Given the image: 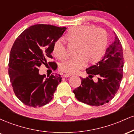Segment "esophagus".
<instances>
[{
    "mask_svg": "<svg viewBox=\"0 0 134 134\" xmlns=\"http://www.w3.org/2000/svg\"><path fill=\"white\" fill-rule=\"evenodd\" d=\"M70 76H71V75L68 74H64L63 75V77H68Z\"/></svg>",
    "mask_w": 134,
    "mask_h": 134,
    "instance_id": "obj_1",
    "label": "esophagus"
}]
</instances>
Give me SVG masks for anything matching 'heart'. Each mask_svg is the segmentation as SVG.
I'll list each match as a JSON object with an SVG mask.
<instances>
[{"label": "heart", "mask_w": 134, "mask_h": 134, "mask_svg": "<svg viewBox=\"0 0 134 134\" xmlns=\"http://www.w3.org/2000/svg\"><path fill=\"white\" fill-rule=\"evenodd\" d=\"M66 37L70 44H77L75 52L77 56L60 65V69L67 74L76 73L84 67L86 62H96L103 55L108 41L105 31L92 26L72 27L67 32ZM53 52L60 60H64L67 57V48L62 39L55 41Z\"/></svg>", "instance_id": "obj_1"}]
</instances>
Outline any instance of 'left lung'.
Returning a JSON list of instances; mask_svg holds the SVG:
<instances>
[{
    "label": "left lung",
    "mask_w": 134,
    "mask_h": 134,
    "mask_svg": "<svg viewBox=\"0 0 134 134\" xmlns=\"http://www.w3.org/2000/svg\"><path fill=\"white\" fill-rule=\"evenodd\" d=\"M115 40L106 50L102 59L86 69L88 77L81 78V84L73 91L81 102L99 107L113 99L123 77L124 54L122 46L115 33ZM97 77L94 81L92 78Z\"/></svg>",
    "instance_id": "left-lung-1"
}]
</instances>
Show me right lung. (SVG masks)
<instances>
[{
    "mask_svg": "<svg viewBox=\"0 0 134 134\" xmlns=\"http://www.w3.org/2000/svg\"><path fill=\"white\" fill-rule=\"evenodd\" d=\"M65 27L50 24H35L26 29L16 38L10 50L9 75L16 96L21 102L31 107H41L53 98L60 75L39 74L41 65L57 68L52 53L55 42L62 36Z\"/></svg>",
    "mask_w": 134,
    "mask_h": 134,
    "instance_id": "obj_1",
    "label": "right lung"
}]
</instances>
